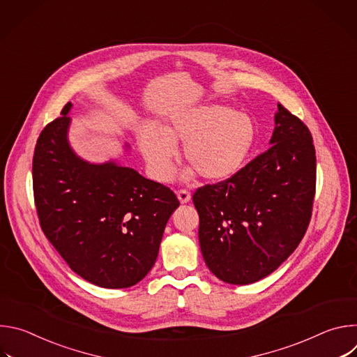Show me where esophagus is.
Wrapping results in <instances>:
<instances>
[{
  "instance_id": "34e87169",
  "label": "esophagus",
  "mask_w": 357,
  "mask_h": 357,
  "mask_svg": "<svg viewBox=\"0 0 357 357\" xmlns=\"http://www.w3.org/2000/svg\"><path fill=\"white\" fill-rule=\"evenodd\" d=\"M178 195V199L181 203H188L190 200V192H188L186 189H181L176 192Z\"/></svg>"
}]
</instances>
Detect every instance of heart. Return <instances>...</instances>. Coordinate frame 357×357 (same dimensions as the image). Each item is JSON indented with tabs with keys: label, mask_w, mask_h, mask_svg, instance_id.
<instances>
[{
	"label": "heart",
	"mask_w": 357,
	"mask_h": 357,
	"mask_svg": "<svg viewBox=\"0 0 357 357\" xmlns=\"http://www.w3.org/2000/svg\"><path fill=\"white\" fill-rule=\"evenodd\" d=\"M256 138L252 120L225 106H203L176 117L161 131L144 126L138 145L157 181L169 179L174 169V146H182L183 161L206 181L233 176L245 162ZM192 174V171H189Z\"/></svg>",
	"instance_id": "heart-1"
}]
</instances>
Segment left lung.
I'll return each instance as SVG.
<instances>
[{"label": "left lung", "mask_w": 357, "mask_h": 357, "mask_svg": "<svg viewBox=\"0 0 357 357\" xmlns=\"http://www.w3.org/2000/svg\"><path fill=\"white\" fill-rule=\"evenodd\" d=\"M271 146L233 176L193 193L209 270L234 285L275 271L308 229L317 188L310 128L278 103Z\"/></svg>", "instance_id": "left-lung-1"}]
</instances>
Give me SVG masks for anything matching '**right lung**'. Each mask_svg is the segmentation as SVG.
Segmentation results:
<instances>
[{
	"mask_svg": "<svg viewBox=\"0 0 357 357\" xmlns=\"http://www.w3.org/2000/svg\"><path fill=\"white\" fill-rule=\"evenodd\" d=\"M68 103L39 134L32 160L39 225L68 266L103 288H128L155 264L176 195L132 168L89 164L68 142Z\"/></svg>",
	"mask_w": 357,
	"mask_h": 357,
	"instance_id": "add662e5",
	"label": "right lung"
}]
</instances>
